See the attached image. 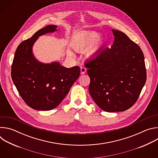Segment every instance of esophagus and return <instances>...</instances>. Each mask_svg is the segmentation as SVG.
<instances>
[{"label": "esophagus", "instance_id": "obj_1", "mask_svg": "<svg viewBox=\"0 0 158 158\" xmlns=\"http://www.w3.org/2000/svg\"><path fill=\"white\" fill-rule=\"evenodd\" d=\"M85 73H86V69H85V67H83V66L81 67V74H85Z\"/></svg>", "mask_w": 158, "mask_h": 158}]
</instances>
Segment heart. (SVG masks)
Returning <instances> with one entry per match:
<instances>
[{
	"instance_id": "b5f03b06",
	"label": "heart",
	"mask_w": 158,
	"mask_h": 158,
	"mask_svg": "<svg viewBox=\"0 0 158 158\" xmlns=\"http://www.w3.org/2000/svg\"><path fill=\"white\" fill-rule=\"evenodd\" d=\"M98 36L96 32L82 34L73 39L72 46L76 52H83L87 50L88 56L93 55L98 51L101 44V39ZM69 54L73 56L71 52Z\"/></svg>"
}]
</instances>
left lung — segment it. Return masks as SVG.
<instances>
[{"label": "left lung", "mask_w": 158, "mask_h": 158, "mask_svg": "<svg viewBox=\"0 0 158 158\" xmlns=\"http://www.w3.org/2000/svg\"><path fill=\"white\" fill-rule=\"evenodd\" d=\"M114 42L86 62L89 93L106 112L124 111L137 101L146 81L143 52L123 32L112 29Z\"/></svg>", "instance_id": "obj_1"}]
</instances>
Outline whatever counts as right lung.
<instances>
[{
  "label": "right lung",
  "instance_id": "1",
  "mask_svg": "<svg viewBox=\"0 0 158 158\" xmlns=\"http://www.w3.org/2000/svg\"><path fill=\"white\" fill-rule=\"evenodd\" d=\"M57 27L49 25L22 41L13 59L12 79L22 99L35 110H49L56 107L80 76L79 66L66 68L56 62L42 64L32 54V48L38 37L54 32Z\"/></svg>",
  "mask_w": 158,
  "mask_h": 158
}]
</instances>
